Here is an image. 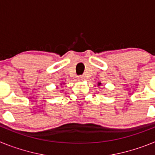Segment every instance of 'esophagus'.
Segmentation results:
<instances>
[{"mask_svg": "<svg viewBox=\"0 0 155 155\" xmlns=\"http://www.w3.org/2000/svg\"><path fill=\"white\" fill-rule=\"evenodd\" d=\"M78 78V80H80V81H83V80H84V76H79Z\"/></svg>", "mask_w": 155, "mask_h": 155, "instance_id": "34e87169", "label": "esophagus"}]
</instances>
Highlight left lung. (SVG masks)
Returning <instances> with one entry per match:
<instances>
[{"mask_svg":"<svg viewBox=\"0 0 155 155\" xmlns=\"http://www.w3.org/2000/svg\"><path fill=\"white\" fill-rule=\"evenodd\" d=\"M101 84H102V83H101V82H98V85L100 86V85H101Z\"/></svg>","mask_w":155,"mask_h":155,"instance_id":"left-lung-1","label":"left lung"}]
</instances>
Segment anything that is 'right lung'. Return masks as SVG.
<instances>
[{"mask_svg": "<svg viewBox=\"0 0 155 155\" xmlns=\"http://www.w3.org/2000/svg\"><path fill=\"white\" fill-rule=\"evenodd\" d=\"M62 84H63V83H61V85H62Z\"/></svg>", "mask_w": 155, "mask_h": 155, "instance_id": "right-lung-1", "label": "right lung"}]
</instances>
